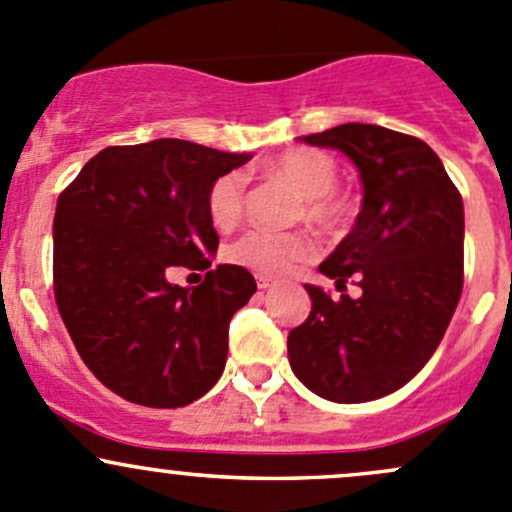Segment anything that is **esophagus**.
Listing matches in <instances>:
<instances>
[{"label": "esophagus", "mask_w": 512, "mask_h": 512, "mask_svg": "<svg viewBox=\"0 0 512 512\" xmlns=\"http://www.w3.org/2000/svg\"><path fill=\"white\" fill-rule=\"evenodd\" d=\"M255 280H257V287H260V289H267V287L275 285V277H270V275H255Z\"/></svg>", "instance_id": "34e87169"}]
</instances>
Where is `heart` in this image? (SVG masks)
<instances>
[{
    "label": "heart",
    "instance_id": "b5f03b06",
    "mask_svg": "<svg viewBox=\"0 0 512 512\" xmlns=\"http://www.w3.org/2000/svg\"><path fill=\"white\" fill-rule=\"evenodd\" d=\"M265 173L292 185L302 203L297 218L307 220L324 232H337L349 223L354 203L337 188V160L314 148H289L265 165ZM210 223L218 230H232L242 220V180L240 175H220L208 190ZM317 252L314 237L307 232L250 230L225 250L227 262L257 275H282L297 262L309 260Z\"/></svg>",
    "mask_w": 512,
    "mask_h": 512
}]
</instances>
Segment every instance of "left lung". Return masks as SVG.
I'll list each match as a JSON object with an SVG mask.
<instances>
[{
	"label": "left lung",
	"mask_w": 512,
	"mask_h": 512,
	"mask_svg": "<svg viewBox=\"0 0 512 512\" xmlns=\"http://www.w3.org/2000/svg\"><path fill=\"white\" fill-rule=\"evenodd\" d=\"M304 143L342 151L359 170L356 223L319 265L309 317L287 337L294 376L337 404L374 401L411 381L446 334L463 289V198L441 158L406 133L342 123Z\"/></svg>",
	"instance_id": "1"
}]
</instances>
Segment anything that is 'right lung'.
<instances>
[{"label": "right lung", "instance_id": "1", "mask_svg": "<svg viewBox=\"0 0 512 512\" xmlns=\"http://www.w3.org/2000/svg\"><path fill=\"white\" fill-rule=\"evenodd\" d=\"M250 158L178 138L111 146L59 195L56 307L84 364L121 399L178 409L218 384L227 327L257 292L255 277L218 265L198 287H180L168 270L213 265L208 190Z\"/></svg>", "mask_w": 512, "mask_h": 512}]
</instances>
